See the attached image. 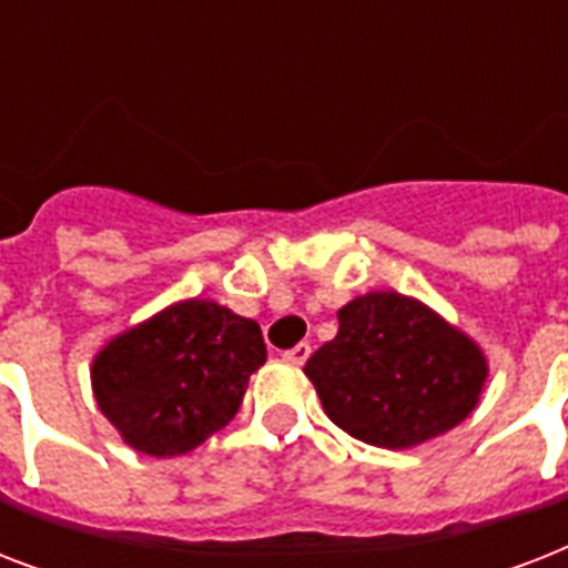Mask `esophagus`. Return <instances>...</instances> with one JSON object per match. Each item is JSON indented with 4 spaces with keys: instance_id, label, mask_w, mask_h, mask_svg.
<instances>
[{
    "instance_id": "obj_1",
    "label": "esophagus",
    "mask_w": 568,
    "mask_h": 568,
    "mask_svg": "<svg viewBox=\"0 0 568 568\" xmlns=\"http://www.w3.org/2000/svg\"><path fill=\"white\" fill-rule=\"evenodd\" d=\"M310 354H312V347L306 345V342H301V345H294L292 351H285L283 359H285V363H292V365H303L306 359H310Z\"/></svg>"
}]
</instances>
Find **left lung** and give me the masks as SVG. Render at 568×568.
<instances>
[{"instance_id": "8db88e82", "label": "left lung", "mask_w": 568, "mask_h": 568, "mask_svg": "<svg viewBox=\"0 0 568 568\" xmlns=\"http://www.w3.org/2000/svg\"><path fill=\"white\" fill-rule=\"evenodd\" d=\"M329 422L377 448H413L480 400L484 351L415 297L368 292L338 310V333L306 363Z\"/></svg>"}]
</instances>
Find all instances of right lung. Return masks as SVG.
<instances>
[{
    "label": "right lung",
    "instance_id": "1",
    "mask_svg": "<svg viewBox=\"0 0 568 568\" xmlns=\"http://www.w3.org/2000/svg\"><path fill=\"white\" fill-rule=\"evenodd\" d=\"M265 359L256 321L194 297L111 338L93 356V397L126 445L180 457L235 418Z\"/></svg>",
    "mask_w": 568,
    "mask_h": 568
}]
</instances>
